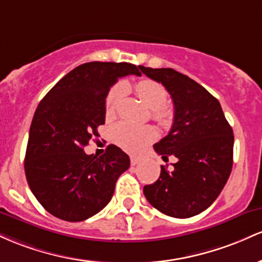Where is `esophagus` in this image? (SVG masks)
<instances>
[{
  "mask_svg": "<svg viewBox=\"0 0 262 262\" xmlns=\"http://www.w3.org/2000/svg\"><path fill=\"white\" fill-rule=\"evenodd\" d=\"M130 160H131V166H136V164L141 161L139 157H135V156H131Z\"/></svg>",
  "mask_w": 262,
  "mask_h": 262,
  "instance_id": "34e87169",
  "label": "esophagus"
}]
</instances>
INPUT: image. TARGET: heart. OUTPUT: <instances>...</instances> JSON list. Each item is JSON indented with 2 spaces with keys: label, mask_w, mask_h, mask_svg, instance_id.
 Here are the masks:
<instances>
[{
  "label": "heart",
  "mask_w": 262,
  "mask_h": 262,
  "mask_svg": "<svg viewBox=\"0 0 262 262\" xmlns=\"http://www.w3.org/2000/svg\"><path fill=\"white\" fill-rule=\"evenodd\" d=\"M126 85H116L110 90L105 100V111L107 116H113L119 108ZM139 98L152 108V119L158 125L168 126L172 122L173 111L166 102L168 99V92L162 84L155 80L145 79L135 85ZM156 137V131L151 126H136L130 122H119L113 128V139L120 147L130 152H136L154 141Z\"/></svg>",
  "instance_id": "heart-1"
}]
</instances>
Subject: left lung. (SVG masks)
I'll return each instance as SVG.
<instances>
[{
	"mask_svg": "<svg viewBox=\"0 0 262 262\" xmlns=\"http://www.w3.org/2000/svg\"><path fill=\"white\" fill-rule=\"evenodd\" d=\"M139 68L173 100L172 128L154 148L164 162L169 156L177 158L172 172L161 166L160 178L143 187V194L161 213L190 218L213 204L230 176L233 128L218 100L189 76L170 68Z\"/></svg>",
	"mask_w": 262,
	"mask_h": 262,
	"instance_id": "left-lung-1",
	"label": "left lung"
}]
</instances>
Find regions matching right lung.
<instances>
[{"mask_svg": "<svg viewBox=\"0 0 262 262\" xmlns=\"http://www.w3.org/2000/svg\"><path fill=\"white\" fill-rule=\"evenodd\" d=\"M141 75L130 63L90 61L60 79L38 104L29 128L25 172L37 201L52 215L81 222L111 201L130 158L115 145L100 157L84 147L105 123V99L117 78Z\"/></svg>", "mask_w": 262, "mask_h": 262, "instance_id": "add662e5", "label": "right lung"}]
</instances>
